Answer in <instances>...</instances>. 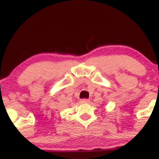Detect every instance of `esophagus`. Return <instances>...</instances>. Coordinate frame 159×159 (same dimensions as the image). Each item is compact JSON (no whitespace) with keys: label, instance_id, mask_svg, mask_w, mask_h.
<instances>
[{"label":"esophagus","instance_id":"esophagus-1","mask_svg":"<svg viewBox=\"0 0 159 159\" xmlns=\"http://www.w3.org/2000/svg\"><path fill=\"white\" fill-rule=\"evenodd\" d=\"M81 103H89L90 102V99L88 98H83V99H81Z\"/></svg>","mask_w":159,"mask_h":159}]
</instances>
